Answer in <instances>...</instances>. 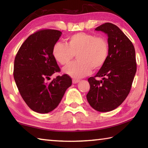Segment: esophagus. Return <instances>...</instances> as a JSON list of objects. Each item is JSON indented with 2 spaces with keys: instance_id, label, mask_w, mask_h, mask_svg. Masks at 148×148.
Segmentation results:
<instances>
[{
  "instance_id": "obj_1",
  "label": "esophagus",
  "mask_w": 148,
  "mask_h": 148,
  "mask_svg": "<svg viewBox=\"0 0 148 148\" xmlns=\"http://www.w3.org/2000/svg\"><path fill=\"white\" fill-rule=\"evenodd\" d=\"M79 82V79H72V83L73 84H77Z\"/></svg>"
}]
</instances>
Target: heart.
Masks as SVG:
<instances>
[{
  "label": "heart",
  "mask_w": 148,
  "mask_h": 148,
  "mask_svg": "<svg viewBox=\"0 0 148 148\" xmlns=\"http://www.w3.org/2000/svg\"><path fill=\"white\" fill-rule=\"evenodd\" d=\"M109 44L104 36L77 32L66 39V44L58 42L55 44L52 54L57 62L68 64L76 55L77 61L71 62L63 72L74 78H79L103 67L109 56Z\"/></svg>",
  "instance_id": "obj_1"
}]
</instances>
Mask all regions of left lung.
<instances>
[{
    "label": "left lung",
    "mask_w": 148,
    "mask_h": 148,
    "mask_svg": "<svg viewBox=\"0 0 148 148\" xmlns=\"http://www.w3.org/2000/svg\"><path fill=\"white\" fill-rule=\"evenodd\" d=\"M108 34L109 56L106 63L88 82L87 99L92 108L110 112L117 108L128 96L136 72L135 49L132 42L118 27L105 23L95 29ZM103 77L97 80L95 77Z\"/></svg>",
    "instance_id": "1"
}]
</instances>
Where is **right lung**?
Returning <instances> with one entry per match:
<instances>
[{
    "label": "right lung",
    "mask_w": 148,
    "mask_h": 148,
    "mask_svg": "<svg viewBox=\"0 0 148 148\" xmlns=\"http://www.w3.org/2000/svg\"><path fill=\"white\" fill-rule=\"evenodd\" d=\"M62 32L41 29L26 39L15 57L14 77L20 95L33 111L46 114L58 106L67 88L72 85L69 75L50 76L61 72L52 54Z\"/></svg>",
    "instance_id": "obj_1"
}]
</instances>
